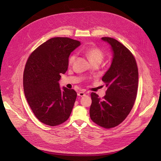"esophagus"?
Masks as SVG:
<instances>
[{"mask_svg": "<svg viewBox=\"0 0 161 161\" xmlns=\"http://www.w3.org/2000/svg\"><path fill=\"white\" fill-rule=\"evenodd\" d=\"M78 96L80 97H83L84 96H85V93L83 92H79L78 93Z\"/></svg>", "mask_w": 161, "mask_h": 161, "instance_id": "esophagus-1", "label": "esophagus"}]
</instances>
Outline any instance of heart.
<instances>
[{
  "label": "heart",
  "mask_w": 161,
  "mask_h": 161,
  "mask_svg": "<svg viewBox=\"0 0 161 161\" xmlns=\"http://www.w3.org/2000/svg\"><path fill=\"white\" fill-rule=\"evenodd\" d=\"M83 53L85 55L88 57L90 60L91 63H93L94 62H101L103 60L104 58V53L103 52L97 48H87L83 50ZM76 55H72L69 59V63L70 64H73L75 60Z\"/></svg>",
  "instance_id": "obj_1"
}]
</instances>
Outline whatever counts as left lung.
I'll return each mask as SVG.
<instances>
[{"instance_id":"left-lung-1","label":"left lung","mask_w":161,"mask_h":161,"mask_svg":"<svg viewBox=\"0 0 161 161\" xmlns=\"http://www.w3.org/2000/svg\"><path fill=\"white\" fill-rule=\"evenodd\" d=\"M111 47L113 58L102 80L108 89L103 99L91 94L90 117L97 125L110 129L117 126L131 111L137 95L138 70L131 52L117 40L102 37Z\"/></svg>"}]
</instances>
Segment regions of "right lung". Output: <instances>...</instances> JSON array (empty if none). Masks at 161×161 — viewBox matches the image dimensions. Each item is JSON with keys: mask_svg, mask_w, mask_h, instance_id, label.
<instances>
[{"mask_svg": "<svg viewBox=\"0 0 161 161\" xmlns=\"http://www.w3.org/2000/svg\"><path fill=\"white\" fill-rule=\"evenodd\" d=\"M81 42L68 37H53L30 55L24 70V90L29 105L42 123L55 126L71 113L77 94L60 88V73L67 70L69 57Z\"/></svg>", "mask_w": 161, "mask_h": 161, "instance_id": "1", "label": "right lung"}]
</instances>
